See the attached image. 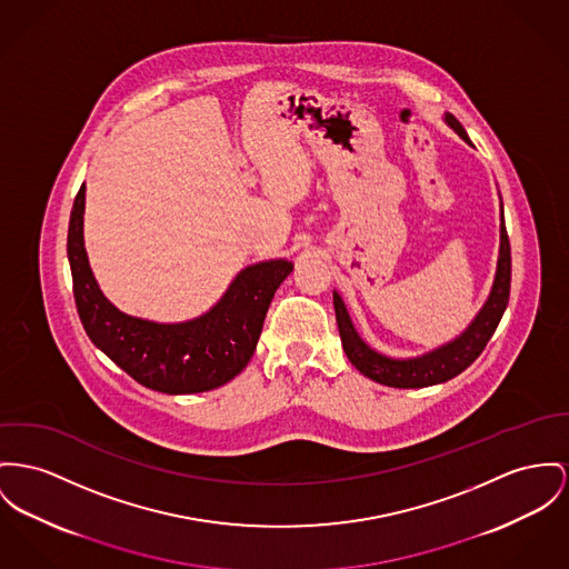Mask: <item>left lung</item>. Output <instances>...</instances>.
Listing matches in <instances>:
<instances>
[{
    "mask_svg": "<svg viewBox=\"0 0 569 569\" xmlns=\"http://www.w3.org/2000/svg\"><path fill=\"white\" fill-rule=\"evenodd\" d=\"M445 122L461 140H466L470 144L466 129L461 127V122L453 114H445ZM509 291H511V246H509L502 204H500V250H498L492 291L488 296V302L483 303L479 315L472 319V323L455 341L447 342V345H442L429 353L417 356V358L383 356L360 339L341 296L335 291V312H337L342 349H345L349 362L362 376L383 383V386L425 388V386L449 381L455 376H459L461 371H466L481 356V351L492 339V335L502 319V312L509 302Z\"/></svg>",
    "mask_w": 569,
    "mask_h": 569,
    "instance_id": "8db88e82",
    "label": "left lung"
}]
</instances>
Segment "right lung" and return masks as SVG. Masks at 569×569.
Segmentation results:
<instances>
[{
	"instance_id": "1",
	"label": "right lung",
	"mask_w": 569,
	"mask_h": 569,
	"mask_svg": "<svg viewBox=\"0 0 569 569\" xmlns=\"http://www.w3.org/2000/svg\"><path fill=\"white\" fill-rule=\"evenodd\" d=\"M86 186L77 191L67 252L86 335L142 386L166 395L213 390L250 362L276 289L293 271L287 259L246 267L209 312L183 323L124 315L99 289L83 248Z\"/></svg>"
}]
</instances>
